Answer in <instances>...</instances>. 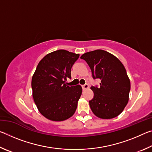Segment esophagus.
<instances>
[{"instance_id":"esophagus-1","label":"esophagus","mask_w":152,"mask_h":152,"mask_svg":"<svg viewBox=\"0 0 152 152\" xmlns=\"http://www.w3.org/2000/svg\"><path fill=\"white\" fill-rule=\"evenodd\" d=\"M82 87L84 90H85V89H88L89 88V86L88 84H84V85H82Z\"/></svg>"}]
</instances>
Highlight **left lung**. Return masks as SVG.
<instances>
[{
    "label": "left lung",
    "mask_w": 152,
    "mask_h": 152,
    "mask_svg": "<svg viewBox=\"0 0 152 152\" xmlns=\"http://www.w3.org/2000/svg\"><path fill=\"white\" fill-rule=\"evenodd\" d=\"M94 79H101L100 86H91L94 98L89 101L92 113L103 119L117 117L129 101L131 88L129 78L124 66L117 58L102 50L82 55Z\"/></svg>",
    "instance_id": "obj_1"
}]
</instances>
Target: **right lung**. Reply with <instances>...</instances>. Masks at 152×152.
Returning a JSON list of instances; mask_svg holds the SVG:
<instances>
[{
	"label": "right lung",
	"mask_w": 152,
	"mask_h": 152,
	"mask_svg": "<svg viewBox=\"0 0 152 152\" xmlns=\"http://www.w3.org/2000/svg\"><path fill=\"white\" fill-rule=\"evenodd\" d=\"M79 54L59 50L46 55L32 77L33 97L43 116L53 121L69 119L75 113L82 94L80 85H67L71 68Z\"/></svg>",
	"instance_id": "right-lung-1"
}]
</instances>
